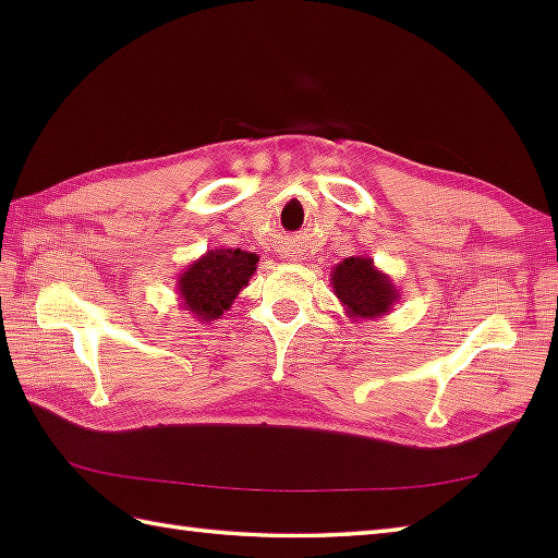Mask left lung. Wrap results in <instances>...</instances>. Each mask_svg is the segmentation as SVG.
I'll use <instances>...</instances> for the list:
<instances>
[{
  "mask_svg": "<svg viewBox=\"0 0 558 558\" xmlns=\"http://www.w3.org/2000/svg\"><path fill=\"white\" fill-rule=\"evenodd\" d=\"M330 286L352 322H378L390 314L400 292L388 272L374 266L372 256H350L330 270Z\"/></svg>",
  "mask_w": 558,
  "mask_h": 558,
  "instance_id": "8db88e82",
  "label": "left lung"
}]
</instances>
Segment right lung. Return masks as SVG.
<instances>
[{
	"label": "right lung",
	"instance_id": "right-lung-1",
	"mask_svg": "<svg viewBox=\"0 0 558 558\" xmlns=\"http://www.w3.org/2000/svg\"><path fill=\"white\" fill-rule=\"evenodd\" d=\"M256 266L258 256L244 248H208L177 278L180 306L201 324L216 322L248 286Z\"/></svg>",
	"mask_w": 558,
	"mask_h": 558
}]
</instances>
